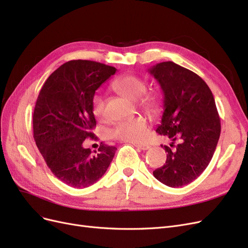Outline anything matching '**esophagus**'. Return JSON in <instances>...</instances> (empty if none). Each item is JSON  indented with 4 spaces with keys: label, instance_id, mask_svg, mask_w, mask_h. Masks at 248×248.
Returning a JSON list of instances; mask_svg holds the SVG:
<instances>
[{
    "label": "esophagus",
    "instance_id": "esophagus-1",
    "mask_svg": "<svg viewBox=\"0 0 248 248\" xmlns=\"http://www.w3.org/2000/svg\"><path fill=\"white\" fill-rule=\"evenodd\" d=\"M134 146L142 150V151H146V150H148L150 148V146H148V145H140V144H134Z\"/></svg>",
    "mask_w": 248,
    "mask_h": 248
}]
</instances>
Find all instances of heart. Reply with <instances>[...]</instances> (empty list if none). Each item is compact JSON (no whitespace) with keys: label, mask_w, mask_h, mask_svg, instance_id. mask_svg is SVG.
I'll list each match as a JSON object with an SVG mask.
<instances>
[{"label":"heart","mask_w":248,"mask_h":248,"mask_svg":"<svg viewBox=\"0 0 248 248\" xmlns=\"http://www.w3.org/2000/svg\"><path fill=\"white\" fill-rule=\"evenodd\" d=\"M112 90L130 99H138L139 107L148 114H158L162 107L159 95L145 93L147 82L134 73H125L111 82ZM92 112L96 119L101 120L106 114V99L102 95H95L92 100ZM147 120L138 116L118 122L111 130V136L117 140L131 144H142L148 137Z\"/></svg>","instance_id":"1"}]
</instances>
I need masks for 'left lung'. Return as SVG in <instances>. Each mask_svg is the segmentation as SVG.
Returning <instances> with one entry per match:
<instances>
[{"instance_id": "obj_1", "label": "left lung", "mask_w": 248, "mask_h": 248, "mask_svg": "<svg viewBox=\"0 0 248 248\" xmlns=\"http://www.w3.org/2000/svg\"><path fill=\"white\" fill-rule=\"evenodd\" d=\"M149 71L164 95L156 131L171 140L170 147H163L166 163L153 175L170 187H181L196 180L211 161L220 136V118L211 90L197 73L170 61Z\"/></svg>"}]
</instances>
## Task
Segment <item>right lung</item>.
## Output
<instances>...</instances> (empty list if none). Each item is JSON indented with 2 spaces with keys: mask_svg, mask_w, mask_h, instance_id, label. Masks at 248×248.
Returning <instances> with one entry per match:
<instances>
[{
  "mask_svg": "<svg viewBox=\"0 0 248 248\" xmlns=\"http://www.w3.org/2000/svg\"><path fill=\"white\" fill-rule=\"evenodd\" d=\"M115 67L88 60H72L44 82L33 114L34 140L47 167L59 180L85 188L104 175L117 148L100 144L98 152L85 149L94 139L92 112L95 91L114 76Z\"/></svg>",
  "mask_w": 248,
  "mask_h": 248,
  "instance_id": "1",
  "label": "right lung"
}]
</instances>
